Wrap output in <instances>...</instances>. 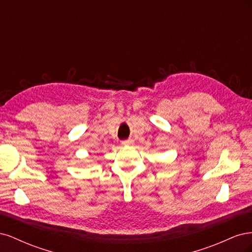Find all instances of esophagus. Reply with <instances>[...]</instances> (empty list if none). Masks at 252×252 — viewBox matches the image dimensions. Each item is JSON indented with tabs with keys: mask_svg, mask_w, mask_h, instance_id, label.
Returning a JSON list of instances; mask_svg holds the SVG:
<instances>
[{
	"mask_svg": "<svg viewBox=\"0 0 252 252\" xmlns=\"http://www.w3.org/2000/svg\"><path fill=\"white\" fill-rule=\"evenodd\" d=\"M122 144H123V145H130V144H132V141H131V140H127V141H123V142H122Z\"/></svg>",
	"mask_w": 252,
	"mask_h": 252,
	"instance_id": "1",
	"label": "esophagus"
}]
</instances>
